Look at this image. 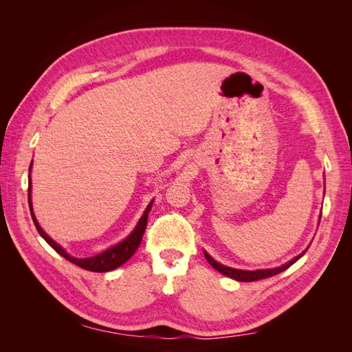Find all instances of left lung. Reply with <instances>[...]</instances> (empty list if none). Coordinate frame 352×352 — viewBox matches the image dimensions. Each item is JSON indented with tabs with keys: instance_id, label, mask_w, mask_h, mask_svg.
Instances as JSON below:
<instances>
[{
	"instance_id": "obj_1",
	"label": "left lung",
	"mask_w": 352,
	"mask_h": 352,
	"mask_svg": "<svg viewBox=\"0 0 352 352\" xmlns=\"http://www.w3.org/2000/svg\"><path fill=\"white\" fill-rule=\"evenodd\" d=\"M206 254V258L207 261L214 267L217 272H220L221 274L228 276V278H232L235 279L238 282H255V280H260V279H265V278H272V276L274 274H279L280 272L289 269L291 265L296 261L300 260L302 257L301 255H298V257H295L294 260H291L289 263H286L285 265H280V267H276V269H267V270H255V272H248V270H238V269H230V267H226V265H221L220 263H217L216 260H212L210 255L207 252Z\"/></svg>"
}]
</instances>
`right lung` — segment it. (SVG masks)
Here are the masks:
<instances>
[{
  "label": "right lung",
  "mask_w": 352,
  "mask_h": 352,
  "mask_svg": "<svg viewBox=\"0 0 352 352\" xmlns=\"http://www.w3.org/2000/svg\"><path fill=\"white\" fill-rule=\"evenodd\" d=\"M32 166V164H30ZM29 192H30V176H29ZM29 207H30V214H32V219H34V223L36 226V230L39 232V235L44 238L50 247L54 248L60 255H63L66 260H69L70 263L79 265V267L85 269V270H89V272H97V273H102V272H111L114 269L119 267V265H122L123 263H126L127 260H129L132 255L135 254V251L138 250V247H140V243L142 241V236H144V232H145V228H146V220H148V212H150L151 207H153V201L150 202V206L146 207L144 216L141 217L140 223H138V226L135 228V230L131 233L129 236H127L124 241H122L120 243L114 245V247L109 248L107 251H104L98 255H95V257H91V258H74V257H70L69 254L65 252V250H63L60 245H57L54 241H52L47 233L41 229V226L38 225V221L34 216V211H32V206H30V195H29Z\"/></svg>",
  "instance_id": "add662e5"
}]
</instances>
